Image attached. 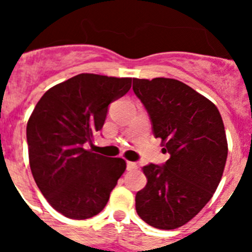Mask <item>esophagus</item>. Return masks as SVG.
Masks as SVG:
<instances>
[{
	"instance_id": "obj_1",
	"label": "esophagus",
	"mask_w": 252,
	"mask_h": 252,
	"mask_svg": "<svg viewBox=\"0 0 252 252\" xmlns=\"http://www.w3.org/2000/svg\"><path fill=\"white\" fill-rule=\"evenodd\" d=\"M137 164L133 161H127V170H136Z\"/></svg>"
}]
</instances>
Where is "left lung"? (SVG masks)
<instances>
[{"instance_id":"left-lung-1","label":"left lung","mask_w":252,"mask_h":252,"mask_svg":"<svg viewBox=\"0 0 252 252\" xmlns=\"http://www.w3.org/2000/svg\"><path fill=\"white\" fill-rule=\"evenodd\" d=\"M132 90L150 115L155 137L170 158L142 168L148 183L136 193V212L160 230L189 222L208 203L226 165V132L213 102L171 78H133Z\"/></svg>"}]
</instances>
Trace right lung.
Here are the masks:
<instances>
[{"mask_svg":"<svg viewBox=\"0 0 252 252\" xmlns=\"http://www.w3.org/2000/svg\"><path fill=\"white\" fill-rule=\"evenodd\" d=\"M132 78L82 73L46 91L26 127L35 183L55 211L72 220L98 215L126 170L121 158L84 149L102 128L108 104L130 91Z\"/></svg>","mask_w":252,"mask_h":252,"instance_id":"1","label":"right lung"}]
</instances>
